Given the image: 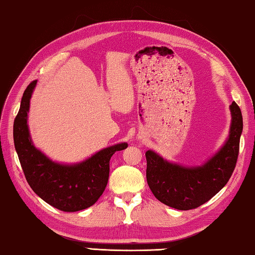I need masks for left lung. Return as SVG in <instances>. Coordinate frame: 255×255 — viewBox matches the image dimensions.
Here are the masks:
<instances>
[{"mask_svg": "<svg viewBox=\"0 0 255 255\" xmlns=\"http://www.w3.org/2000/svg\"><path fill=\"white\" fill-rule=\"evenodd\" d=\"M232 123L229 139L221 150L200 167H182L146 151V181L154 197L167 206L188 211L213 198L233 173L239 157L243 119L235 102L230 106Z\"/></svg>", "mask_w": 255, "mask_h": 255, "instance_id": "left-lung-1", "label": "left lung"}]
</instances>
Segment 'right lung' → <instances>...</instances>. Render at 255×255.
Returning <instances> with one entry per match:
<instances>
[{
  "instance_id": "add662e5",
  "label": "right lung",
  "mask_w": 255,
  "mask_h": 255,
  "mask_svg": "<svg viewBox=\"0 0 255 255\" xmlns=\"http://www.w3.org/2000/svg\"><path fill=\"white\" fill-rule=\"evenodd\" d=\"M37 80L28 85L13 124V139L25 179L44 202L62 212H78L95 204L106 188L110 160L116 151L128 148L119 143L98 151L76 164L51 161L31 141L28 128L30 98Z\"/></svg>"
}]
</instances>
